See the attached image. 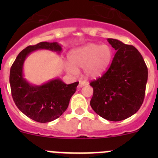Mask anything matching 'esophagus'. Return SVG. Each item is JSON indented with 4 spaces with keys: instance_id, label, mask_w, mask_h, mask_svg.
I'll return each instance as SVG.
<instances>
[{
    "instance_id": "34e87169",
    "label": "esophagus",
    "mask_w": 158,
    "mask_h": 158,
    "mask_svg": "<svg viewBox=\"0 0 158 158\" xmlns=\"http://www.w3.org/2000/svg\"><path fill=\"white\" fill-rule=\"evenodd\" d=\"M87 83L85 82H84V81H79V88H82V87L85 86V85H86Z\"/></svg>"
}]
</instances>
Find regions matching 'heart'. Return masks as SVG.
<instances>
[{"mask_svg":"<svg viewBox=\"0 0 158 158\" xmlns=\"http://www.w3.org/2000/svg\"><path fill=\"white\" fill-rule=\"evenodd\" d=\"M112 56V49L109 45L89 43L69 52L66 70L72 74H77L78 69H83L85 77L97 79L108 69Z\"/></svg>","mask_w":158,"mask_h":158,"instance_id":"1","label":"heart"}]
</instances>
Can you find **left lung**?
Wrapping results in <instances>:
<instances>
[{
    "mask_svg": "<svg viewBox=\"0 0 158 158\" xmlns=\"http://www.w3.org/2000/svg\"><path fill=\"white\" fill-rule=\"evenodd\" d=\"M108 41L116 53L107 72L90 82L93 88L90 106L103 118L118 122L141 108L148 72L142 56L135 47L111 38Z\"/></svg>",
    "mask_w": 158,
    "mask_h": 158,
    "instance_id": "8db88e82",
    "label": "left lung"
}]
</instances>
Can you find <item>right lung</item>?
<instances>
[{"label":"right lung","mask_w":158,"mask_h":158,"mask_svg":"<svg viewBox=\"0 0 158 158\" xmlns=\"http://www.w3.org/2000/svg\"><path fill=\"white\" fill-rule=\"evenodd\" d=\"M37 49H49L60 54L62 47L56 42H40L23 49L10 68V85L13 99L19 110L36 122L47 123L58 118L66 111L79 82L67 85L59 78L41 85L28 82L23 77V63Z\"/></svg>","instance_id":"add662e5"}]
</instances>
